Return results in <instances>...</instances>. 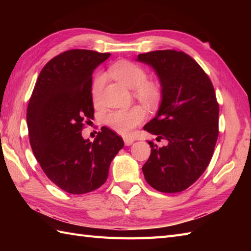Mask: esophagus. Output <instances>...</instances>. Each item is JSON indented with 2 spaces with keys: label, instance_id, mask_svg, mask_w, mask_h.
<instances>
[{
  "label": "esophagus",
  "instance_id": "esophagus-1",
  "mask_svg": "<svg viewBox=\"0 0 251 251\" xmlns=\"http://www.w3.org/2000/svg\"><path fill=\"white\" fill-rule=\"evenodd\" d=\"M124 143L125 146H131L134 143V139H131V138H124Z\"/></svg>",
  "mask_w": 251,
  "mask_h": 251
}]
</instances>
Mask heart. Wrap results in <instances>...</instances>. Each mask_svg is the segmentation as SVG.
Masks as SVG:
<instances>
[{
	"mask_svg": "<svg viewBox=\"0 0 251 251\" xmlns=\"http://www.w3.org/2000/svg\"><path fill=\"white\" fill-rule=\"evenodd\" d=\"M110 75L126 87L135 90L138 99L149 105H156L162 98V92L158 85L151 81H147L148 74L145 69L137 63L120 60L113 63L109 69ZM103 74L95 76L92 87L94 101H98L104 85ZM146 111L141 106H132L130 109L116 110L106 116V124L114 131L121 135L128 136L132 129L145 120Z\"/></svg>",
	"mask_w": 251,
	"mask_h": 251,
	"instance_id": "heart-1",
	"label": "heart"
}]
</instances>
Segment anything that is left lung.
I'll use <instances>...</instances> for the list:
<instances>
[{"label": "left lung", "mask_w": 251, "mask_h": 251, "mask_svg": "<svg viewBox=\"0 0 251 251\" xmlns=\"http://www.w3.org/2000/svg\"><path fill=\"white\" fill-rule=\"evenodd\" d=\"M159 79L162 100L143 129L167 142L150 141L151 155L142 172L152 188L164 193L188 189L205 172L218 139L219 104L209 77L193 58L172 50L140 54Z\"/></svg>", "instance_id": "8db88e82"}]
</instances>
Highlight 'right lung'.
I'll list each match as a JSON object with an SVG mask.
<instances>
[{"label": "right lung", "instance_id": "add662e5", "mask_svg": "<svg viewBox=\"0 0 251 251\" xmlns=\"http://www.w3.org/2000/svg\"><path fill=\"white\" fill-rule=\"evenodd\" d=\"M110 55L71 50L52 58L42 69L26 109L34 156L49 179L68 193L100 188L112 159L124 147L106 127L94 142L82 137L84 121L94 119V70Z\"/></svg>", "mask_w": 251, "mask_h": 251}]
</instances>
